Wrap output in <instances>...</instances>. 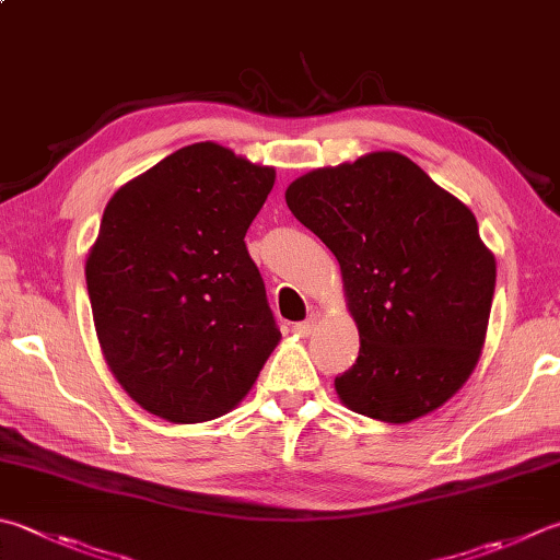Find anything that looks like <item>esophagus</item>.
Listing matches in <instances>:
<instances>
[{"label": "esophagus", "instance_id": "34e87169", "mask_svg": "<svg viewBox=\"0 0 560 560\" xmlns=\"http://www.w3.org/2000/svg\"><path fill=\"white\" fill-rule=\"evenodd\" d=\"M314 329H316V322H314V319H307V322H298V324L292 326V331L298 334V336H302V339H304V336H310Z\"/></svg>", "mask_w": 560, "mask_h": 560}]
</instances>
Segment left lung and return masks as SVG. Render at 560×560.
Listing matches in <instances>:
<instances>
[{"label": "left lung", "mask_w": 560, "mask_h": 560, "mask_svg": "<svg viewBox=\"0 0 560 560\" xmlns=\"http://www.w3.org/2000/svg\"><path fill=\"white\" fill-rule=\"evenodd\" d=\"M284 202L341 266L361 336L341 402L387 424L448 402L478 365L498 272L470 209L395 151L316 167Z\"/></svg>", "instance_id": "left-lung-1"}]
</instances>
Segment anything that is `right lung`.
Listing matches in <instances>:
<instances>
[{"instance_id":"1","label":"right lung","mask_w":560,"mask_h":560,"mask_svg":"<svg viewBox=\"0 0 560 560\" xmlns=\"http://www.w3.org/2000/svg\"><path fill=\"white\" fill-rule=\"evenodd\" d=\"M276 167L202 141L116 189L84 278L104 361L151 415L197 424L234 409L280 331L246 248Z\"/></svg>"}]
</instances>
